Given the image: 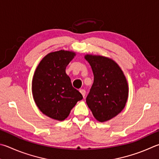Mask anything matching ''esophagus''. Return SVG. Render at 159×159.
Segmentation results:
<instances>
[{
	"mask_svg": "<svg viewBox=\"0 0 159 159\" xmlns=\"http://www.w3.org/2000/svg\"><path fill=\"white\" fill-rule=\"evenodd\" d=\"M79 91H80V93H81V94L83 95V97H85V93H86V92H85V89H80Z\"/></svg>",
	"mask_w": 159,
	"mask_h": 159,
	"instance_id": "esophagus-1",
	"label": "esophagus"
}]
</instances>
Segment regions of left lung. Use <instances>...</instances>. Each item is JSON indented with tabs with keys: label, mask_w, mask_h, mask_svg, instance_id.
I'll use <instances>...</instances> for the list:
<instances>
[{
	"label": "left lung",
	"mask_w": 159,
	"mask_h": 159,
	"mask_svg": "<svg viewBox=\"0 0 159 159\" xmlns=\"http://www.w3.org/2000/svg\"><path fill=\"white\" fill-rule=\"evenodd\" d=\"M94 82L86 103L95 119L103 122L117 115L125 108L129 94L127 81L116 62L108 57L86 55Z\"/></svg>",
	"instance_id": "8db88e82"
}]
</instances>
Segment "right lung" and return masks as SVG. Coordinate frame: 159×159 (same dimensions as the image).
<instances>
[{
  "label": "right lung",
  "mask_w": 159,
  "mask_h": 159,
  "mask_svg": "<svg viewBox=\"0 0 159 159\" xmlns=\"http://www.w3.org/2000/svg\"><path fill=\"white\" fill-rule=\"evenodd\" d=\"M75 53L58 51L47 55L34 72L32 90L34 102L44 115L52 119H66L82 94L73 88L66 67Z\"/></svg>",
  "instance_id": "obj_1"
}]
</instances>
